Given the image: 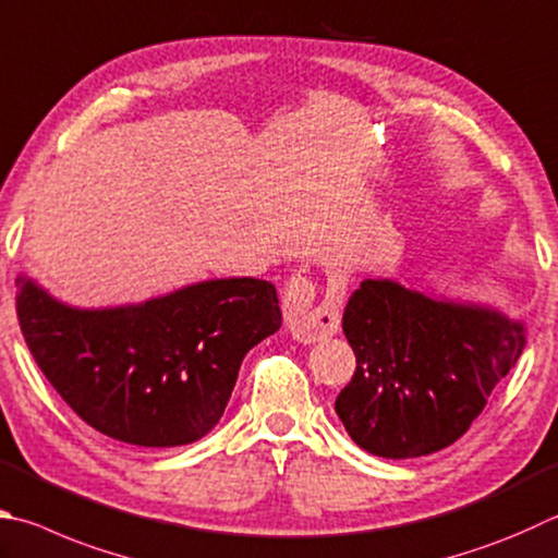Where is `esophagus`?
Segmentation results:
<instances>
[{
  "mask_svg": "<svg viewBox=\"0 0 558 558\" xmlns=\"http://www.w3.org/2000/svg\"><path fill=\"white\" fill-rule=\"evenodd\" d=\"M317 286L305 276H295L282 295V312L290 331L300 341H322L337 333L341 322V290H329L322 305H314Z\"/></svg>",
  "mask_w": 558,
  "mask_h": 558,
  "instance_id": "1",
  "label": "esophagus"
}]
</instances>
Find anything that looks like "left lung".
Returning a JSON list of instances; mask_svg holds the SVG:
<instances>
[{"label":"left lung","instance_id":"8db88e82","mask_svg":"<svg viewBox=\"0 0 558 558\" xmlns=\"http://www.w3.org/2000/svg\"><path fill=\"white\" fill-rule=\"evenodd\" d=\"M356 373L333 410L363 451L414 459L449 447L526 347L524 322L390 278L353 290L341 319Z\"/></svg>","mask_w":558,"mask_h":558}]
</instances>
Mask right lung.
<instances>
[{"mask_svg": "<svg viewBox=\"0 0 558 558\" xmlns=\"http://www.w3.org/2000/svg\"><path fill=\"white\" fill-rule=\"evenodd\" d=\"M16 314L38 368L89 427L146 449L217 427L246 353L282 324L276 286L211 278L136 305L73 307L26 272Z\"/></svg>", "mask_w": 558, "mask_h": 558, "instance_id": "right-lung-1", "label": "right lung"}]
</instances>
